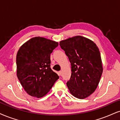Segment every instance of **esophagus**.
Instances as JSON below:
<instances>
[{
    "label": "esophagus",
    "mask_w": 120,
    "mask_h": 120,
    "mask_svg": "<svg viewBox=\"0 0 120 120\" xmlns=\"http://www.w3.org/2000/svg\"><path fill=\"white\" fill-rule=\"evenodd\" d=\"M62 72L61 71H59V75H60V76H62Z\"/></svg>",
    "instance_id": "34e87169"
}]
</instances>
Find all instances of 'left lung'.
I'll use <instances>...</instances> for the list:
<instances>
[{
  "label": "left lung",
  "instance_id": "left-lung-1",
  "mask_svg": "<svg viewBox=\"0 0 120 120\" xmlns=\"http://www.w3.org/2000/svg\"><path fill=\"white\" fill-rule=\"evenodd\" d=\"M60 43L71 64L72 73L67 83L68 88L76 98H86L97 88L102 74L99 49L91 40L80 35Z\"/></svg>",
  "mask_w": 120,
  "mask_h": 120
}]
</instances>
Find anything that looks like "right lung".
<instances>
[{"label":"right lung","mask_w":120,"mask_h":120,"mask_svg":"<svg viewBox=\"0 0 120 120\" xmlns=\"http://www.w3.org/2000/svg\"><path fill=\"white\" fill-rule=\"evenodd\" d=\"M58 43L40 37L31 38L17 54V75L28 94L41 98L49 91L59 76L51 68L50 55Z\"/></svg>","instance_id":"1"}]
</instances>
